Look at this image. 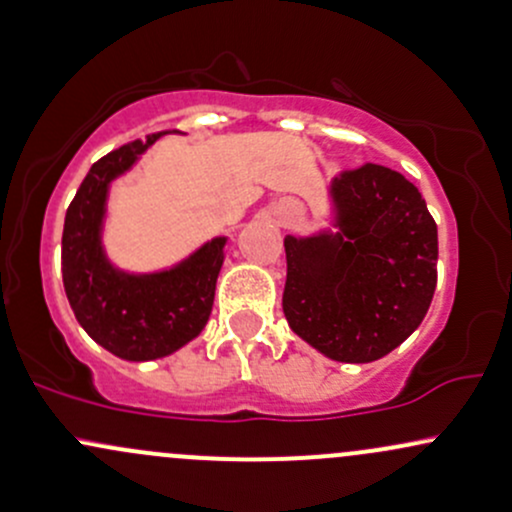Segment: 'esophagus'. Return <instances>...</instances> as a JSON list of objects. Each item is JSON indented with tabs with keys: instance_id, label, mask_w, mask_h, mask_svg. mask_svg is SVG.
Returning a JSON list of instances; mask_svg holds the SVG:
<instances>
[{
	"instance_id": "obj_1",
	"label": "esophagus",
	"mask_w": 512,
	"mask_h": 512,
	"mask_svg": "<svg viewBox=\"0 0 512 512\" xmlns=\"http://www.w3.org/2000/svg\"><path fill=\"white\" fill-rule=\"evenodd\" d=\"M295 217V210L293 207H288V210H285V219H293Z\"/></svg>"
}]
</instances>
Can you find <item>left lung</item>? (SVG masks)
<instances>
[{
	"mask_svg": "<svg viewBox=\"0 0 512 512\" xmlns=\"http://www.w3.org/2000/svg\"><path fill=\"white\" fill-rule=\"evenodd\" d=\"M327 227L283 239L290 329L342 364H371L420 327L437 288V224L410 180L366 163L327 188Z\"/></svg>",
	"mask_w": 512,
	"mask_h": 512,
	"instance_id": "8db88e82",
	"label": "left lung"
}]
</instances>
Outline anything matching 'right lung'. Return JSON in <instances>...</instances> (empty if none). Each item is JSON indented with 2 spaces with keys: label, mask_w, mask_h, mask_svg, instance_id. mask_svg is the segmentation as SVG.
Wrapping results in <instances>:
<instances>
[{
  "label": "right lung",
  "mask_w": 512,
  "mask_h": 512,
  "mask_svg": "<svg viewBox=\"0 0 512 512\" xmlns=\"http://www.w3.org/2000/svg\"><path fill=\"white\" fill-rule=\"evenodd\" d=\"M163 134L131 141L100 158L65 212L63 285L75 320L109 354L153 361L175 354L205 329L229 236H212L173 266L129 271L104 246L112 185L134 170Z\"/></svg>",
  "instance_id": "right-lung-1"
}]
</instances>
